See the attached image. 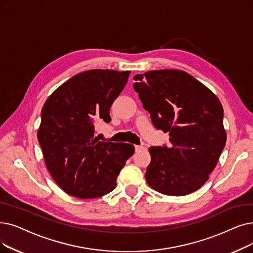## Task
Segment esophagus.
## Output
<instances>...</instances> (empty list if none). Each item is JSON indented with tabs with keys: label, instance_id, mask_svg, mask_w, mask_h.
Segmentation results:
<instances>
[{
	"label": "esophagus",
	"instance_id": "esophagus-1",
	"mask_svg": "<svg viewBox=\"0 0 253 253\" xmlns=\"http://www.w3.org/2000/svg\"><path fill=\"white\" fill-rule=\"evenodd\" d=\"M145 149V147L144 146H135V151L137 152V151H140V150H144Z\"/></svg>",
	"mask_w": 253,
	"mask_h": 253
}]
</instances>
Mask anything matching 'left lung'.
Returning a JSON list of instances; mask_svg holds the SVG:
<instances>
[{"label":"left lung","mask_w":253,"mask_h":253,"mask_svg":"<svg viewBox=\"0 0 253 253\" xmlns=\"http://www.w3.org/2000/svg\"><path fill=\"white\" fill-rule=\"evenodd\" d=\"M133 87L153 125L169 134V147H151L146 181L162 194L200 189L226 142L217 96L187 72L162 69L136 74Z\"/></svg>","instance_id":"obj_1"}]
</instances>
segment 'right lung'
Segmentation results:
<instances>
[{
  "mask_svg": "<svg viewBox=\"0 0 253 253\" xmlns=\"http://www.w3.org/2000/svg\"><path fill=\"white\" fill-rule=\"evenodd\" d=\"M130 71L93 69L76 74L46 99L37 137L45 166L59 187L79 199L113 191L134 146L99 141L95 122H111L109 109Z\"/></svg>",
  "mask_w": 253,
  "mask_h": 253,
  "instance_id": "obj_1",
  "label": "right lung"
}]
</instances>
